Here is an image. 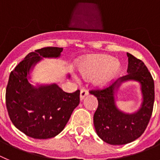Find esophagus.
I'll use <instances>...</instances> for the list:
<instances>
[{
  "instance_id": "1",
  "label": "esophagus",
  "mask_w": 160,
  "mask_h": 160,
  "mask_svg": "<svg viewBox=\"0 0 160 160\" xmlns=\"http://www.w3.org/2000/svg\"><path fill=\"white\" fill-rule=\"evenodd\" d=\"M88 92L87 89L82 88L81 90H80V100H83V98L85 97L86 96H88Z\"/></svg>"
}]
</instances>
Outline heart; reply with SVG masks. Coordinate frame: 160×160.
<instances>
[{
	"label": "heart",
	"mask_w": 160,
	"mask_h": 160,
	"mask_svg": "<svg viewBox=\"0 0 160 160\" xmlns=\"http://www.w3.org/2000/svg\"><path fill=\"white\" fill-rule=\"evenodd\" d=\"M82 77L95 76L96 85H104L116 77L121 69V64L111 56L99 55L83 59L77 64Z\"/></svg>",
	"instance_id": "heart-1"
}]
</instances>
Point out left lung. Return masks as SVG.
<instances>
[{
    "instance_id": "left-lung-1",
    "label": "left lung",
    "mask_w": 160,
    "mask_h": 160,
    "mask_svg": "<svg viewBox=\"0 0 160 160\" xmlns=\"http://www.w3.org/2000/svg\"><path fill=\"white\" fill-rule=\"evenodd\" d=\"M128 74L103 89L91 90L98 100V108L93 116L96 134L112 145H123L136 140L144 132L153 111L155 86L150 72L142 60L127 52ZM128 80L141 83L143 102L134 113H124L117 108L114 96L121 83Z\"/></svg>"
}]
</instances>
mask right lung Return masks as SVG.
<instances>
[{
    "instance_id": "1",
    "label": "right lung",
    "mask_w": 160,
    "mask_h": 160,
    "mask_svg": "<svg viewBox=\"0 0 160 160\" xmlns=\"http://www.w3.org/2000/svg\"><path fill=\"white\" fill-rule=\"evenodd\" d=\"M62 51L58 47L36 50L10 73L5 94L8 116L14 126L29 137H55L80 103V90L68 93L57 83L34 87L28 81L31 69L43 57L57 58Z\"/></svg>"
}]
</instances>
